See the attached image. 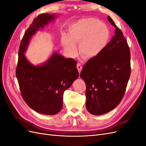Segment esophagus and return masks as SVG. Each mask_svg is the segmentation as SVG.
<instances>
[{
  "instance_id": "obj_1",
  "label": "esophagus",
  "mask_w": 146,
  "mask_h": 146,
  "mask_svg": "<svg viewBox=\"0 0 146 146\" xmlns=\"http://www.w3.org/2000/svg\"><path fill=\"white\" fill-rule=\"evenodd\" d=\"M77 69H78V70L79 73H80V72L82 71V65H81L80 63H78V64H77Z\"/></svg>"
}]
</instances>
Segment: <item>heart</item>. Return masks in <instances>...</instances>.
<instances>
[{
	"mask_svg": "<svg viewBox=\"0 0 146 146\" xmlns=\"http://www.w3.org/2000/svg\"><path fill=\"white\" fill-rule=\"evenodd\" d=\"M110 36L108 27L94 18L80 20L69 29V36L64 35L62 44L68 54L74 56L77 50L75 43H79V51L85 58L98 56L107 46Z\"/></svg>",
	"mask_w": 146,
	"mask_h": 146,
	"instance_id": "heart-1",
	"label": "heart"
}]
</instances>
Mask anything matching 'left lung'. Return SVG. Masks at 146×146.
Wrapping results in <instances>:
<instances>
[{
	"mask_svg": "<svg viewBox=\"0 0 146 146\" xmlns=\"http://www.w3.org/2000/svg\"><path fill=\"white\" fill-rule=\"evenodd\" d=\"M107 18L116 28L115 35L99 55L87 61L80 75L86 86V109L96 116L111 111L121 102L131 72L127 42L111 17Z\"/></svg>",
	"mask_w": 146,
	"mask_h": 146,
	"instance_id": "left-lung-1",
	"label": "left lung"
}]
</instances>
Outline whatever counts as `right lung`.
<instances>
[{"instance_id": "right-lung-1", "label": "right lung", "mask_w": 146, "mask_h": 146, "mask_svg": "<svg viewBox=\"0 0 146 146\" xmlns=\"http://www.w3.org/2000/svg\"><path fill=\"white\" fill-rule=\"evenodd\" d=\"M43 13L35 18L22 39L16 75L21 95L29 107L39 113L54 115L63 108V94L78 77L77 62L54 52L44 63H31L25 56L30 40L38 31L55 19Z\"/></svg>"}]
</instances>
